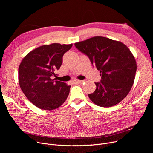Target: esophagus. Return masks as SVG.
<instances>
[{
	"mask_svg": "<svg viewBox=\"0 0 153 153\" xmlns=\"http://www.w3.org/2000/svg\"><path fill=\"white\" fill-rule=\"evenodd\" d=\"M84 82V81H81V80H75L74 82L76 83H78V84H82Z\"/></svg>",
	"mask_w": 153,
	"mask_h": 153,
	"instance_id": "esophagus-1",
	"label": "esophagus"
}]
</instances>
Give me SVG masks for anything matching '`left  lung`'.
Returning <instances> with one entry per match:
<instances>
[{"label":"left lung","instance_id":"left-lung-1","mask_svg":"<svg viewBox=\"0 0 153 153\" xmlns=\"http://www.w3.org/2000/svg\"><path fill=\"white\" fill-rule=\"evenodd\" d=\"M100 71L101 81L95 82L96 89L89 97L102 107L114 106L130 92L134 83L136 62L125 44L103 36H94L75 43Z\"/></svg>","mask_w":153,"mask_h":153}]
</instances>
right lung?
I'll return each instance as SVG.
<instances>
[{
    "label": "right lung",
    "instance_id": "right-lung-1",
    "mask_svg": "<svg viewBox=\"0 0 153 153\" xmlns=\"http://www.w3.org/2000/svg\"><path fill=\"white\" fill-rule=\"evenodd\" d=\"M72 44L52 43L35 48L22 59L19 68V82L27 98L38 108L52 110L66 101L71 85L52 76L62 62L64 54Z\"/></svg>",
    "mask_w": 153,
    "mask_h": 153
}]
</instances>
